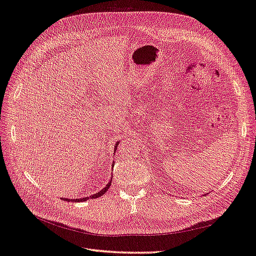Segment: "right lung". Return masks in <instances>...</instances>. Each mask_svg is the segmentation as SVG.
<instances>
[{"mask_svg":"<svg viewBox=\"0 0 256 256\" xmlns=\"http://www.w3.org/2000/svg\"><path fill=\"white\" fill-rule=\"evenodd\" d=\"M117 146H118V142H117V143L115 144V152H116ZM110 186H111V183L106 184V186L104 188L96 192V194H94V195L90 196V197H84V198H80V199H73V202H86V200H88V199H92H92H96V198H98V197H100V196H102L103 194H104V192L108 190ZM64 200H66V202H70V200H72V199H66V198H64Z\"/></svg>","mask_w":256,"mask_h":256,"instance_id":"obj_1","label":"right lung"}]
</instances>
